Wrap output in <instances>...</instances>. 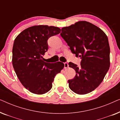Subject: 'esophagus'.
<instances>
[{"label":"esophagus","mask_w":120,"mask_h":120,"mask_svg":"<svg viewBox=\"0 0 120 120\" xmlns=\"http://www.w3.org/2000/svg\"><path fill=\"white\" fill-rule=\"evenodd\" d=\"M64 68H67L69 66L68 63H67V62H65V63H64Z\"/></svg>","instance_id":"obj_1"}]
</instances>
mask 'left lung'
Masks as SVG:
<instances>
[{"label": "left lung", "instance_id": "1", "mask_svg": "<svg viewBox=\"0 0 120 120\" xmlns=\"http://www.w3.org/2000/svg\"><path fill=\"white\" fill-rule=\"evenodd\" d=\"M60 35L73 53L81 57L79 67L71 62L69 67L76 71L68 80L74 92L85 94L94 90L103 81L110 67V47L107 36L97 26L79 21L62 28Z\"/></svg>", "mask_w": 120, "mask_h": 120}]
</instances>
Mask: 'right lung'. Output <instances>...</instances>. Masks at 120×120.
I'll return each instance as SVG.
<instances>
[{"mask_svg":"<svg viewBox=\"0 0 120 120\" xmlns=\"http://www.w3.org/2000/svg\"><path fill=\"white\" fill-rule=\"evenodd\" d=\"M60 29L46 25L34 26L24 29L15 39L12 65L21 83L33 93L42 94L51 89L56 74L64 67L63 63L44 61L48 50L47 40L58 34Z\"/></svg>","mask_w":120,"mask_h":120,"instance_id":"right-lung-1","label":"right lung"}]
</instances>
